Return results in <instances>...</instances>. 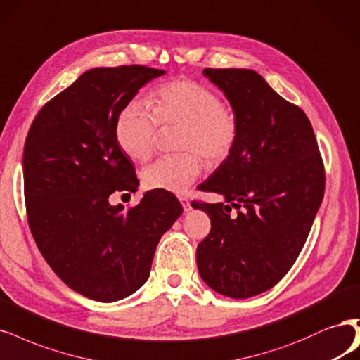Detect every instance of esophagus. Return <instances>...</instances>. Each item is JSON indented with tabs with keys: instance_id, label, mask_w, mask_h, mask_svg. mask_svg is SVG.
<instances>
[{
	"instance_id": "34e87169",
	"label": "esophagus",
	"mask_w": 360,
	"mask_h": 360,
	"mask_svg": "<svg viewBox=\"0 0 360 360\" xmlns=\"http://www.w3.org/2000/svg\"><path fill=\"white\" fill-rule=\"evenodd\" d=\"M180 202H181V205H183V210L186 213L188 212H191V208H192V205H191V201L188 200V198H184V196H180Z\"/></svg>"
}]
</instances>
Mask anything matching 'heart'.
I'll return each instance as SVG.
<instances>
[{
  "instance_id": "heart-1",
  "label": "heart",
  "mask_w": 360,
  "mask_h": 360,
  "mask_svg": "<svg viewBox=\"0 0 360 360\" xmlns=\"http://www.w3.org/2000/svg\"><path fill=\"white\" fill-rule=\"evenodd\" d=\"M150 105L132 100L120 110L115 134L122 150L143 162L155 150L160 127H180L179 150L186 152L164 156L144 168L147 189L184 193L202 172L200 154L208 165H219L237 144V115L214 89L200 82L180 79L160 84L150 95Z\"/></svg>"
}]
</instances>
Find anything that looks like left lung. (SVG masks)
I'll use <instances>...</instances> for the list:
<instances>
[{
	"mask_svg": "<svg viewBox=\"0 0 360 360\" xmlns=\"http://www.w3.org/2000/svg\"><path fill=\"white\" fill-rule=\"evenodd\" d=\"M202 74L225 94L240 134L231 155L200 184L227 204L192 202L212 220L196 265L213 290L245 300L276 286L300 256L323 200L325 169L304 111L260 74L245 68Z\"/></svg>",
	"mask_w": 360,
	"mask_h": 360,
	"instance_id": "8db88e82",
	"label": "left lung"
}]
</instances>
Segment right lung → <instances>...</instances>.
I'll list each match as a JSON object with an SVG mask.
<instances>
[{"label": "right lung", "mask_w": 360, "mask_h": 360, "mask_svg": "<svg viewBox=\"0 0 360 360\" xmlns=\"http://www.w3.org/2000/svg\"><path fill=\"white\" fill-rule=\"evenodd\" d=\"M164 74L143 65L86 71L39 111L25 141V204L37 247L70 289L94 301L137 292L160 237L183 213L177 198L160 191L146 192L129 210L108 202L116 191L139 188L116 140V119Z\"/></svg>", "instance_id": "1"}]
</instances>
